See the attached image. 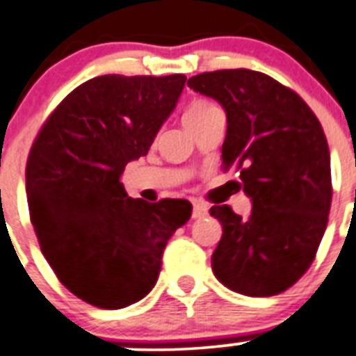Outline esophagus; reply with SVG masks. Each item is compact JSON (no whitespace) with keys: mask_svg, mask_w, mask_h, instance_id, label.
<instances>
[{"mask_svg":"<svg viewBox=\"0 0 356 356\" xmlns=\"http://www.w3.org/2000/svg\"><path fill=\"white\" fill-rule=\"evenodd\" d=\"M209 206L202 201L194 202V209H192V218H202L204 215H208Z\"/></svg>","mask_w":356,"mask_h":356,"instance_id":"obj_1","label":"esophagus"}]
</instances>
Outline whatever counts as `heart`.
<instances>
[{"label": "heart", "instance_id": "1", "mask_svg": "<svg viewBox=\"0 0 356 356\" xmlns=\"http://www.w3.org/2000/svg\"><path fill=\"white\" fill-rule=\"evenodd\" d=\"M215 104H211L206 99H194L184 111V124L188 125L192 122H195L197 118L204 117L206 113H209L211 110H215Z\"/></svg>", "mask_w": 356, "mask_h": 356}]
</instances>
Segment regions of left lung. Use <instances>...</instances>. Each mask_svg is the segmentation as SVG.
<instances>
[{"mask_svg":"<svg viewBox=\"0 0 356 356\" xmlns=\"http://www.w3.org/2000/svg\"><path fill=\"white\" fill-rule=\"evenodd\" d=\"M187 86L225 110L222 168L239 171L253 202L246 220L227 204L209 209L223 227L213 273L243 296H277L309 269L327 229L332 178L320 120L299 94L260 71H209Z\"/></svg>","mask_w":356,"mask_h":356,"instance_id":"left-lung-1","label":"left lung"}]
</instances>
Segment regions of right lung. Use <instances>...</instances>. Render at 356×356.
<instances>
[{
  "label": "right lung",
  "mask_w": 356,
  "mask_h": 356,
  "mask_svg": "<svg viewBox=\"0 0 356 356\" xmlns=\"http://www.w3.org/2000/svg\"><path fill=\"white\" fill-rule=\"evenodd\" d=\"M187 76L103 74L71 90L42 125L26 165L40 248L71 293L103 309L143 299L162 253L188 222L185 199L127 197L120 176L148 154Z\"/></svg>",
  "instance_id": "obj_1"
}]
</instances>
